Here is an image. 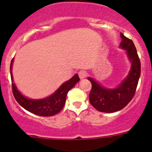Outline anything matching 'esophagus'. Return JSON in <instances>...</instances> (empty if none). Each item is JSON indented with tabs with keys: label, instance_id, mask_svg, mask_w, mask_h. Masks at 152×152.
Masks as SVG:
<instances>
[{
	"label": "esophagus",
	"instance_id": "obj_1",
	"mask_svg": "<svg viewBox=\"0 0 152 152\" xmlns=\"http://www.w3.org/2000/svg\"><path fill=\"white\" fill-rule=\"evenodd\" d=\"M78 75L79 77H80V79H84V77H86V76H87V72H86L85 71H84V70H81V71H80V72H78Z\"/></svg>",
	"mask_w": 152,
	"mask_h": 152
}]
</instances>
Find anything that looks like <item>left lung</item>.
Segmentation results:
<instances>
[{
	"mask_svg": "<svg viewBox=\"0 0 152 152\" xmlns=\"http://www.w3.org/2000/svg\"><path fill=\"white\" fill-rule=\"evenodd\" d=\"M122 42L120 47L126 49L132 62V68L128 76L115 89L102 87L91 77L88 80L92 88L89 94L91 105L96 110L103 113H113L124 108L135 95L141 75V63L133 42L120 33Z\"/></svg>",
	"mask_w": 152,
	"mask_h": 152,
	"instance_id": "8db88e82",
	"label": "left lung"
}]
</instances>
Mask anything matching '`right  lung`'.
<instances>
[{
	"mask_svg": "<svg viewBox=\"0 0 152 152\" xmlns=\"http://www.w3.org/2000/svg\"><path fill=\"white\" fill-rule=\"evenodd\" d=\"M13 61V59H12L10 68L13 96L21 107L35 115L41 116H52L59 113L64 107L68 92L76 84V83L80 80L78 75L76 74L74 75L73 77L61 84V87L51 96L41 100H31L23 96L19 92L15 84L13 83V76L11 72Z\"/></svg>",
	"mask_w": 152,
	"mask_h": 152,
	"instance_id": "1",
	"label": "right lung"
}]
</instances>
